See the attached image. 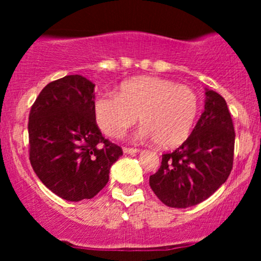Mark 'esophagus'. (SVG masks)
<instances>
[{
	"instance_id": "34e87169",
	"label": "esophagus",
	"mask_w": 261,
	"mask_h": 261,
	"mask_svg": "<svg viewBox=\"0 0 261 261\" xmlns=\"http://www.w3.org/2000/svg\"><path fill=\"white\" fill-rule=\"evenodd\" d=\"M124 153L126 154H134V153H139L140 149L139 148H133V147H124L122 148Z\"/></svg>"
}]
</instances>
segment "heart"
<instances>
[{
	"label": "heart",
	"mask_w": 261,
	"mask_h": 261,
	"mask_svg": "<svg viewBox=\"0 0 261 261\" xmlns=\"http://www.w3.org/2000/svg\"><path fill=\"white\" fill-rule=\"evenodd\" d=\"M199 112V98L188 86L170 80L141 76L125 81L116 94L97 98L98 125L110 137H120L136 122L140 137L153 139L162 148H173L188 139Z\"/></svg>",
	"instance_id": "1"
}]
</instances>
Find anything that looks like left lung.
I'll return each instance as SVG.
<instances>
[{
    "label": "left lung",
    "mask_w": 261,
    "mask_h": 261,
    "mask_svg": "<svg viewBox=\"0 0 261 261\" xmlns=\"http://www.w3.org/2000/svg\"><path fill=\"white\" fill-rule=\"evenodd\" d=\"M205 110L180 147L162 154L149 187L164 205L175 208L195 206L228 179L233 168L234 127L226 100L206 89Z\"/></svg>",
    "instance_id": "1"
}]
</instances>
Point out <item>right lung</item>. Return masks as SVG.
Returning a JSON list of instances; mask_svg holds the SVG:
<instances>
[{
    "label": "right lung",
    "mask_w": 261,
    "mask_h": 261,
    "mask_svg": "<svg viewBox=\"0 0 261 261\" xmlns=\"http://www.w3.org/2000/svg\"><path fill=\"white\" fill-rule=\"evenodd\" d=\"M29 160L54 194L67 200L92 199L107 185L120 146L100 133L94 114V85L71 74L39 93L28 122Z\"/></svg>",
    "instance_id": "right-lung-1"
}]
</instances>
